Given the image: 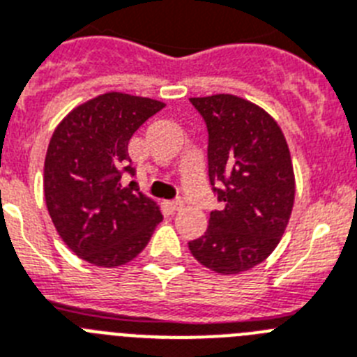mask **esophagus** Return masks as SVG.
I'll return each mask as SVG.
<instances>
[{
    "instance_id": "esophagus-1",
    "label": "esophagus",
    "mask_w": 357,
    "mask_h": 357,
    "mask_svg": "<svg viewBox=\"0 0 357 357\" xmlns=\"http://www.w3.org/2000/svg\"><path fill=\"white\" fill-rule=\"evenodd\" d=\"M169 208L170 211H181L183 208V202L181 199H174V202H169Z\"/></svg>"
}]
</instances>
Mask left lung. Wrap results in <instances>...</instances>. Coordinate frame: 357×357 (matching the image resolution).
I'll list each match as a JSON object with an SVG mask.
<instances>
[{"label":"left lung","instance_id":"1","mask_svg":"<svg viewBox=\"0 0 357 357\" xmlns=\"http://www.w3.org/2000/svg\"><path fill=\"white\" fill-rule=\"evenodd\" d=\"M208 132V179L221 211L202 238L188 241L197 261L239 274L271 256L294 206V170L280 125L232 94L190 98Z\"/></svg>","mask_w":357,"mask_h":357}]
</instances>
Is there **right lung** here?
I'll return each mask as SVG.
<instances>
[{
  "mask_svg": "<svg viewBox=\"0 0 357 357\" xmlns=\"http://www.w3.org/2000/svg\"><path fill=\"white\" fill-rule=\"evenodd\" d=\"M165 103L109 92L79 105L54 130L45 158V202L72 252L96 266H119L142 252L163 220L136 181L128 142Z\"/></svg>",
  "mask_w": 357,
  "mask_h": 357,
  "instance_id": "obj_1",
  "label": "right lung"
}]
</instances>
